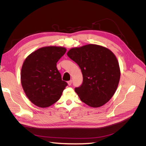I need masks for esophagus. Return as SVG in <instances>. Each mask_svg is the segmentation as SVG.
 Here are the masks:
<instances>
[{
    "mask_svg": "<svg viewBox=\"0 0 146 146\" xmlns=\"http://www.w3.org/2000/svg\"><path fill=\"white\" fill-rule=\"evenodd\" d=\"M72 81L70 80H69V81H68V85H72Z\"/></svg>",
    "mask_w": 146,
    "mask_h": 146,
    "instance_id": "34e87169",
    "label": "esophagus"
}]
</instances>
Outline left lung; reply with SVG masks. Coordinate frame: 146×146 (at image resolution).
Wrapping results in <instances>:
<instances>
[{
    "label": "left lung",
    "instance_id": "obj_1",
    "mask_svg": "<svg viewBox=\"0 0 146 146\" xmlns=\"http://www.w3.org/2000/svg\"><path fill=\"white\" fill-rule=\"evenodd\" d=\"M67 55L82 70L83 82L75 88L80 100L96 108L108 102L120 79V69L113 53L102 46L88 44L72 48Z\"/></svg>",
    "mask_w": 146,
    "mask_h": 146
}]
</instances>
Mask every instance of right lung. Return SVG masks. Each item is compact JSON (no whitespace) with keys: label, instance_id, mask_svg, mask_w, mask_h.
Listing matches in <instances>:
<instances>
[{"label":"right lung","instance_id":"obj_1","mask_svg":"<svg viewBox=\"0 0 146 146\" xmlns=\"http://www.w3.org/2000/svg\"><path fill=\"white\" fill-rule=\"evenodd\" d=\"M66 52L61 47H42L24 61L21 74L22 86L29 99L38 107L45 108L55 104L68 86L56 68V63Z\"/></svg>","mask_w":146,"mask_h":146}]
</instances>
